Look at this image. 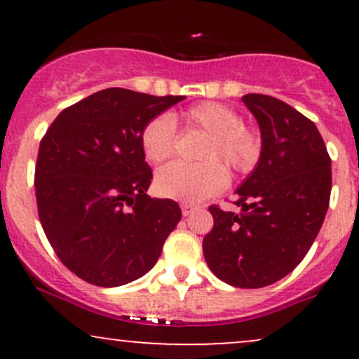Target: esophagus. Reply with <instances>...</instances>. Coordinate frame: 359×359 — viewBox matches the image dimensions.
Masks as SVG:
<instances>
[{"mask_svg":"<svg viewBox=\"0 0 359 359\" xmlns=\"http://www.w3.org/2000/svg\"><path fill=\"white\" fill-rule=\"evenodd\" d=\"M180 209H182L184 216H189V214H192L194 211H196V205H192L189 203H182V204H180Z\"/></svg>","mask_w":359,"mask_h":359,"instance_id":"34e87169","label":"esophagus"}]
</instances>
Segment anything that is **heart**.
<instances>
[{
  "label": "heart",
  "instance_id": "1",
  "mask_svg": "<svg viewBox=\"0 0 359 359\" xmlns=\"http://www.w3.org/2000/svg\"><path fill=\"white\" fill-rule=\"evenodd\" d=\"M182 123L192 130L208 133L199 158L205 163L187 165L170 163L156 172V191L168 199L199 203L226 187L228 174L219 162L238 172L255 165L259 154L257 135L241 123L240 114L219 102L205 101L182 113ZM147 160L165 162L174 154L175 123L167 114L151 118L140 133Z\"/></svg>",
  "mask_w": 359,
  "mask_h": 359
}]
</instances>
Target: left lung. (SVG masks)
<instances>
[{"label": "left lung", "mask_w": 359, "mask_h": 359, "mask_svg": "<svg viewBox=\"0 0 359 359\" xmlns=\"http://www.w3.org/2000/svg\"><path fill=\"white\" fill-rule=\"evenodd\" d=\"M243 102L259 126L262 151L236 189L240 212L211 205L214 228L203 251L222 282L259 288L278 282L314 243L331 196V158L311 119L287 102L246 94Z\"/></svg>", "instance_id": "1"}]
</instances>
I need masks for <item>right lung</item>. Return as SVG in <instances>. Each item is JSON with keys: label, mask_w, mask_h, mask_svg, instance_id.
Listing matches in <instances>:
<instances>
[{"label": "right lung", "mask_w": 359, "mask_h": 359, "mask_svg": "<svg viewBox=\"0 0 359 359\" xmlns=\"http://www.w3.org/2000/svg\"><path fill=\"white\" fill-rule=\"evenodd\" d=\"M185 96L109 88L64 109L40 142L35 194L60 262L100 287L150 271L182 217L172 199L147 196L150 165L140 133Z\"/></svg>", "instance_id": "add662e5"}]
</instances>
